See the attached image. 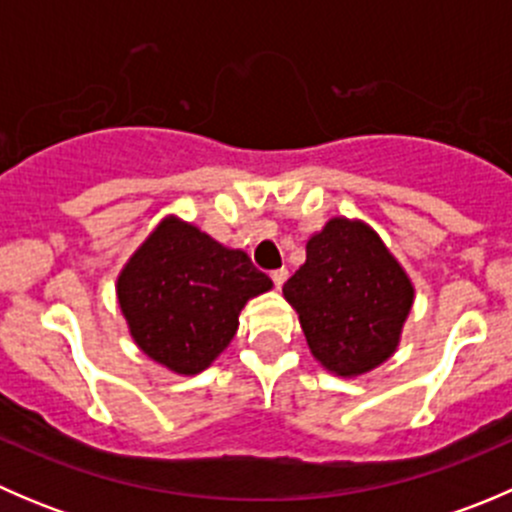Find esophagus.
Here are the masks:
<instances>
[{
  "mask_svg": "<svg viewBox=\"0 0 512 512\" xmlns=\"http://www.w3.org/2000/svg\"><path fill=\"white\" fill-rule=\"evenodd\" d=\"M270 277H272V282H275V287H282L287 282L289 272L285 270V267H280V270H272Z\"/></svg>",
  "mask_w": 512,
  "mask_h": 512,
  "instance_id": "obj_1",
  "label": "esophagus"
}]
</instances>
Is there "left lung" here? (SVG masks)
<instances>
[{
    "instance_id": "left-lung-1",
    "label": "left lung",
    "mask_w": 512,
    "mask_h": 512,
    "mask_svg": "<svg viewBox=\"0 0 512 512\" xmlns=\"http://www.w3.org/2000/svg\"><path fill=\"white\" fill-rule=\"evenodd\" d=\"M312 354L339 376L394 354L414 287L384 242L361 223L334 218L307 242V262L282 287Z\"/></svg>"
}]
</instances>
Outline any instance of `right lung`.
<instances>
[{"instance_id":"right-lung-1","label":"right lung","mask_w":512,"mask_h":512,"mask_svg":"<svg viewBox=\"0 0 512 512\" xmlns=\"http://www.w3.org/2000/svg\"><path fill=\"white\" fill-rule=\"evenodd\" d=\"M270 287L242 250L165 220L118 277V302L143 352L178 374H198L235 337L247 299Z\"/></svg>"}]
</instances>
